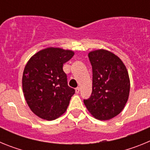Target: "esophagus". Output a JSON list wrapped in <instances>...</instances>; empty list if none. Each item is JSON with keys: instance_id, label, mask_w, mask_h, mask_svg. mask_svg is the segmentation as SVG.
I'll return each mask as SVG.
<instances>
[{"instance_id": "34e87169", "label": "esophagus", "mask_w": 150, "mask_h": 150, "mask_svg": "<svg viewBox=\"0 0 150 150\" xmlns=\"http://www.w3.org/2000/svg\"><path fill=\"white\" fill-rule=\"evenodd\" d=\"M75 91H76V93H79V87H77V88H76V89H75Z\"/></svg>"}]
</instances>
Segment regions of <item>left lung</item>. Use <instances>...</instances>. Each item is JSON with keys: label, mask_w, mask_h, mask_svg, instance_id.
I'll return each mask as SVG.
<instances>
[{"label": "left lung", "mask_w": 150, "mask_h": 150, "mask_svg": "<svg viewBox=\"0 0 150 150\" xmlns=\"http://www.w3.org/2000/svg\"><path fill=\"white\" fill-rule=\"evenodd\" d=\"M92 67V92L84 104L98 120H108L121 112L127 103L130 80L121 59L109 51L88 53Z\"/></svg>", "instance_id": "left-lung-1"}]
</instances>
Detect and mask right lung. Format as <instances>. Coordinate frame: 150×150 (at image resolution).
Returning a JSON list of instances; mask_svg holds the SVG:
<instances>
[{
    "label": "right lung",
    "instance_id": "add662e5",
    "mask_svg": "<svg viewBox=\"0 0 150 150\" xmlns=\"http://www.w3.org/2000/svg\"><path fill=\"white\" fill-rule=\"evenodd\" d=\"M74 52L60 48L45 49L28 62L22 76V89L28 105L34 114L51 121L67 110L75 90L67 85L63 64Z\"/></svg>",
    "mask_w": 150,
    "mask_h": 150
}]
</instances>
